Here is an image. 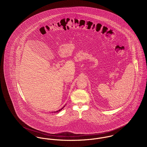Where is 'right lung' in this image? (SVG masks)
Segmentation results:
<instances>
[{"label":"right lung","mask_w":147,"mask_h":147,"mask_svg":"<svg viewBox=\"0 0 147 147\" xmlns=\"http://www.w3.org/2000/svg\"><path fill=\"white\" fill-rule=\"evenodd\" d=\"M63 108H62V109H60V110H58V111H56V112H58V111H61V110H62V109H63Z\"/></svg>","instance_id":"add662e5"}]
</instances>
